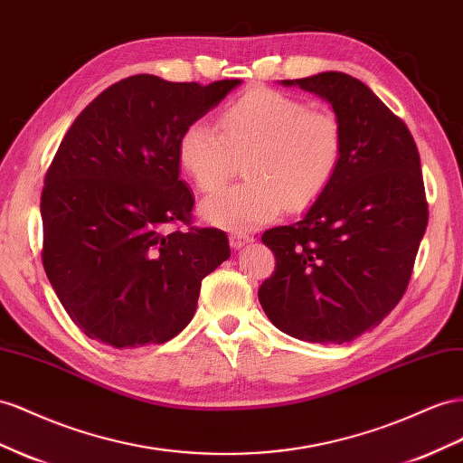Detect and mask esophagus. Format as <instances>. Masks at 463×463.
<instances>
[{"label": "esophagus", "instance_id": "34e87169", "mask_svg": "<svg viewBox=\"0 0 463 463\" xmlns=\"http://www.w3.org/2000/svg\"><path fill=\"white\" fill-rule=\"evenodd\" d=\"M249 241H251V237L245 235V233H233V235H230V245H232L233 249H241V247H245Z\"/></svg>", "mask_w": 463, "mask_h": 463}]
</instances>
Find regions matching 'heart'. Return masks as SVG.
<instances>
[{"label": "heart", "instance_id": "heart-1", "mask_svg": "<svg viewBox=\"0 0 463 463\" xmlns=\"http://www.w3.org/2000/svg\"><path fill=\"white\" fill-rule=\"evenodd\" d=\"M220 130L194 120L177 142L183 171L203 193L228 179L233 154H247L245 183L203 203V218L235 233L257 230L284 208L306 210L329 189L341 167L345 132L327 109H307L302 99L253 90L222 110Z\"/></svg>", "mask_w": 463, "mask_h": 463}]
</instances>
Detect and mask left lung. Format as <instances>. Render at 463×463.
Listing matches in <instances>:
<instances>
[{
    "label": "left lung",
    "instance_id": "obj_1",
    "mask_svg": "<svg viewBox=\"0 0 463 463\" xmlns=\"http://www.w3.org/2000/svg\"><path fill=\"white\" fill-rule=\"evenodd\" d=\"M282 85L333 107L345 152L302 220L262 233L277 267L259 302L282 333L343 345L380 325L407 290L429 223L419 149L405 122L353 76L323 71Z\"/></svg>",
    "mask_w": 463,
    "mask_h": 463
}]
</instances>
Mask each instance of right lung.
Masks as SVG:
<instances>
[{
    "label": "right lung",
    "mask_w": 463,
    "mask_h": 463,
    "mask_svg": "<svg viewBox=\"0 0 463 463\" xmlns=\"http://www.w3.org/2000/svg\"><path fill=\"white\" fill-rule=\"evenodd\" d=\"M240 83L140 73L95 97L66 132L41 196L43 265L90 339L167 343L191 323L203 279L230 259L226 233L191 226L177 142Z\"/></svg>",
    "instance_id": "1"
}]
</instances>
